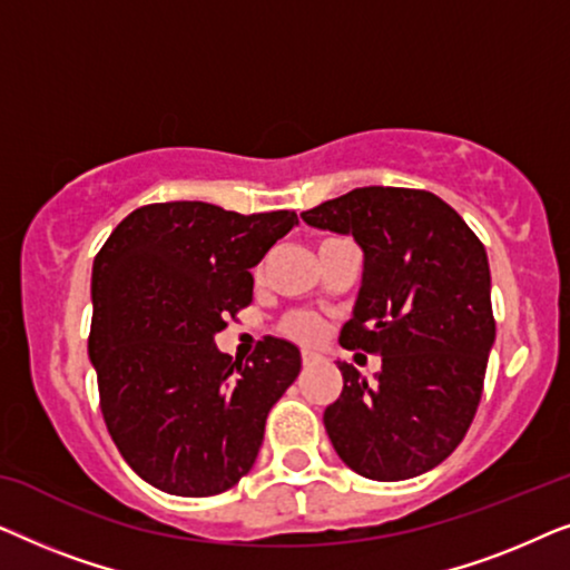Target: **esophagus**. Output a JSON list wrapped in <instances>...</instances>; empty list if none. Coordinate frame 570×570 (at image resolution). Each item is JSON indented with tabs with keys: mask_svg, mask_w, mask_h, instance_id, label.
<instances>
[{
	"mask_svg": "<svg viewBox=\"0 0 570 570\" xmlns=\"http://www.w3.org/2000/svg\"><path fill=\"white\" fill-rule=\"evenodd\" d=\"M316 361H318V355L314 353V350H303V363L311 365V363H316Z\"/></svg>",
	"mask_w": 570,
	"mask_h": 570,
	"instance_id": "34e87169",
	"label": "esophagus"
}]
</instances>
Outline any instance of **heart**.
I'll return each instance as SVG.
<instances>
[{"mask_svg":"<svg viewBox=\"0 0 570 570\" xmlns=\"http://www.w3.org/2000/svg\"><path fill=\"white\" fill-rule=\"evenodd\" d=\"M285 332L301 342H316L318 337H322L324 326L316 316H311V314H293L285 318Z\"/></svg>","mask_w":570,"mask_h":570,"instance_id":"heart-1","label":"heart"}]
</instances>
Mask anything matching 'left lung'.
I'll return each instance as SVG.
<instances>
[{
  "instance_id": "obj_1",
  "label": "left lung",
  "mask_w": 570,
  "mask_h": 570,
  "mask_svg": "<svg viewBox=\"0 0 570 570\" xmlns=\"http://www.w3.org/2000/svg\"><path fill=\"white\" fill-rule=\"evenodd\" d=\"M311 228L353 236L363 279L347 350L381 355L373 381L350 363L324 428L342 462L396 482L439 466L470 428L495 342L485 246L441 197L363 186L301 213Z\"/></svg>"
}]
</instances>
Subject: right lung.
<instances>
[{
  "label": "right lung",
  "mask_w": 570,
  "mask_h": 570,
  "mask_svg": "<svg viewBox=\"0 0 570 570\" xmlns=\"http://www.w3.org/2000/svg\"><path fill=\"white\" fill-rule=\"evenodd\" d=\"M298 215H238L207 202L139 207L92 262L88 353L116 449L145 482L205 498L252 470L264 423L301 371V350L264 337L248 361L215 345L248 306L252 267Z\"/></svg>",
  "instance_id": "right-lung-1"
}]
</instances>
